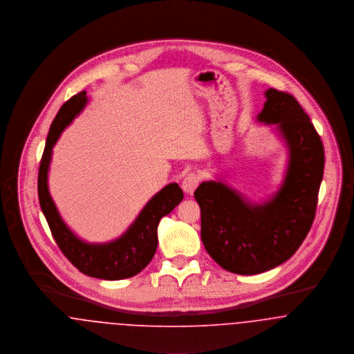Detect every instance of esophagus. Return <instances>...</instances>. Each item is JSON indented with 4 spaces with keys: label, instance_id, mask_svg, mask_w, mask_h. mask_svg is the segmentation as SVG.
<instances>
[{
    "label": "esophagus",
    "instance_id": "esophagus-1",
    "mask_svg": "<svg viewBox=\"0 0 354 354\" xmlns=\"http://www.w3.org/2000/svg\"><path fill=\"white\" fill-rule=\"evenodd\" d=\"M200 184V177L196 173H189L183 180V190L186 194H193L196 187Z\"/></svg>",
    "mask_w": 354,
    "mask_h": 354
}]
</instances>
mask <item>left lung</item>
Returning <instances> with one entry per match:
<instances>
[{
	"label": "left lung",
	"mask_w": 354,
	"mask_h": 354,
	"mask_svg": "<svg viewBox=\"0 0 354 354\" xmlns=\"http://www.w3.org/2000/svg\"><path fill=\"white\" fill-rule=\"evenodd\" d=\"M265 95L259 121L279 127L290 156L279 193L250 205L216 181L194 192L206 252L225 270L242 276L270 270L296 253L315 221L324 176V145L309 115L288 92L270 88Z\"/></svg>",
	"instance_id": "1"
}]
</instances>
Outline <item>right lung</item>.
<instances>
[{
    "mask_svg": "<svg viewBox=\"0 0 354 354\" xmlns=\"http://www.w3.org/2000/svg\"><path fill=\"white\" fill-rule=\"evenodd\" d=\"M85 104L86 92L75 94L61 106L50 125L38 169V200L58 248L81 273L111 281L129 279L138 274L153 259L158 243V223L183 201L184 193L177 184L165 186L142 209L129 230L115 241L91 245L78 240L61 220L49 194L48 169L52 148L61 131L82 111Z\"/></svg>",
    "mask_w": 354,
    "mask_h": 354,
    "instance_id": "add662e5",
    "label": "right lung"
}]
</instances>
